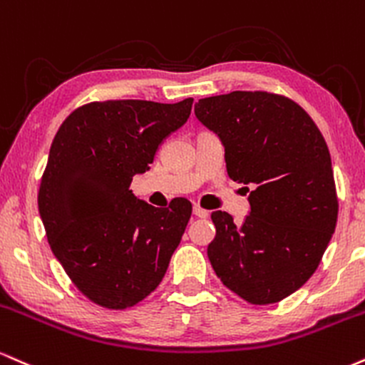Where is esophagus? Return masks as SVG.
<instances>
[{
	"label": "esophagus",
	"instance_id": "1",
	"mask_svg": "<svg viewBox=\"0 0 365 365\" xmlns=\"http://www.w3.org/2000/svg\"><path fill=\"white\" fill-rule=\"evenodd\" d=\"M192 213H195L196 217H200V218H207L210 213L207 212V210L205 208H201V207H198V205H195V207H192Z\"/></svg>",
	"mask_w": 365,
	"mask_h": 365
}]
</instances>
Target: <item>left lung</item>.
<instances>
[{
	"label": "left lung",
	"instance_id": "obj_1",
	"mask_svg": "<svg viewBox=\"0 0 365 365\" xmlns=\"http://www.w3.org/2000/svg\"><path fill=\"white\" fill-rule=\"evenodd\" d=\"M195 114L224 140L229 178L255 186L241 225L227 212L212 213L210 263L244 301H284L312 277L335 232L338 196L327 141L297 102L267 90L200 98Z\"/></svg>",
	"mask_w": 365,
	"mask_h": 365
}]
</instances>
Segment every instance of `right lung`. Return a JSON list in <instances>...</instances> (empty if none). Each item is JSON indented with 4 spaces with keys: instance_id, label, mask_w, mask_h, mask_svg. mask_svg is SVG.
I'll use <instances>...</instances> for the list:
<instances>
[{
    "instance_id": "right-lung-1",
    "label": "right lung",
    "mask_w": 365,
    "mask_h": 365,
    "mask_svg": "<svg viewBox=\"0 0 365 365\" xmlns=\"http://www.w3.org/2000/svg\"><path fill=\"white\" fill-rule=\"evenodd\" d=\"M192 98L175 104L102 101L64 119L38 187V213L61 267L88 301L126 309L164 278L192 207L174 198L155 208L133 195L136 174L181 128Z\"/></svg>"
}]
</instances>
